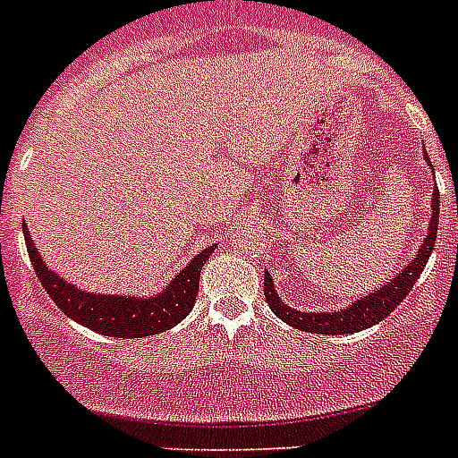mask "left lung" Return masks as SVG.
<instances>
[{
  "mask_svg": "<svg viewBox=\"0 0 458 458\" xmlns=\"http://www.w3.org/2000/svg\"><path fill=\"white\" fill-rule=\"evenodd\" d=\"M431 225H428V236L424 238V242L420 245V252L415 254L411 264L396 275L392 282H387L383 289H378L376 293L365 295L362 301H355L353 305L346 307L342 311H327V314H317V311H298L286 307L284 302L279 301V295L275 293L273 279L266 273L264 277V295L266 302L270 305V310L277 314L279 318L289 326L298 327L302 333H317V335H353L358 330H365V327L374 326V323L383 321L386 317H390L392 311L396 310V305L411 293L412 284L418 282V277L422 275L424 266H427L428 257H431V250L436 245V232H438V206H440V192L436 188L434 201H431Z\"/></svg>",
  "mask_w": 458,
  "mask_h": 458,
  "instance_id": "obj_1",
  "label": "left lung"
}]
</instances>
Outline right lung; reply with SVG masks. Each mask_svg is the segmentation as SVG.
Listing matches in <instances>:
<instances>
[{
    "label": "right lung",
    "instance_id": "right-lung-1",
    "mask_svg": "<svg viewBox=\"0 0 458 458\" xmlns=\"http://www.w3.org/2000/svg\"><path fill=\"white\" fill-rule=\"evenodd\" d=\"M24 242L30 252L31 266L36 270V277L46 286L55 305L68 314L72 321L91 327L98 335L107 337H148V335L165 333L176 323L188 317V311L194 307L197 291H199L201 266L208 261L213 248H206L174 277L172 284L156 298H125V295H96L68 284L56 273H52L38 250L31 242L30 232L24 229Z\"/></svg>",
    "mask_w": 458,
    "mask_h": 458
}]
</instances>
